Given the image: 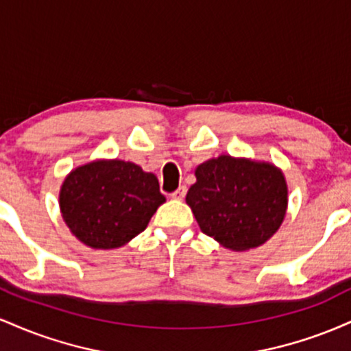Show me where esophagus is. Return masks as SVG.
Here are the masks:
<instances>
[{"label": "esophagus", "instance_id": "esophagus-1", "mask_svg": "<svg viewBox=\"0 0 351 351\" xmlns=\"http://www.w3.org/2000/svg\"><path fill=\"white\" fill-rule=\"evenodd\" d=\"M186 196V186H180L175 193H171L173 199H183Z\"/></svg>", "mask_w": 351, "mask_h": 351}]
</instances>
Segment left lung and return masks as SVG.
Listing matches in <instances>:
<instances>
[{
  "label": "left lung",
  "instance_id": "left-lung-1",
  "mask_svg": "<svg viewBox=\"0 0 351 351\" xmlns=\"http://www.w3.org/2000/svg\"><path fill=\"white\" fill-rule=\"evenodd\" d=\"M186 203L201 231L231 251L271 239L287 211L284 173L267 162L221 155L201 163Z\"/></svg>",
  "mask_w": 351,
  "mask_h": 351
}]
</instances>
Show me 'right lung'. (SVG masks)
<instances>
[{
	"label": "right lung",
	"instance_id": "obj_1",
	"mask_svg": "<svg viewBox=\"0 0 351 351\" xmlns=\"http://www.w3.org/2000/svg\"><path fill=\"white\" fill-rule=\"evenodd\" d=\"M165 203L153 173L123 160H95L72 170L59 193L67 228L92 249H117L138 236Z\"/></svg>",
	"mask_w": 351,
	"mask_h": 351
}]
</instances>
